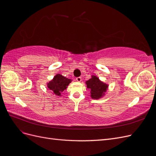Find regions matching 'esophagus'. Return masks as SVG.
Returning <instances> with one entry per match:
<instances>
[{"label":"esophagus","instance_id":"34e87169","mask_svg":"<svg viewBox=\"0 0 156 156\" xmlns=\"http://www.w3.org/2000/svg\"><path fill=\"white\" fill-rule=\"evenodd\" d=\"M81 80H82V79H81V77H78L76 78V81H78V82H81Z\"/></svg>","mask_w":156,"mask_h":156}]
</instances>
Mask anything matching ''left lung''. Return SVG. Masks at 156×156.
Returning a JSON list of instances; mask_svg holds the SVG:
<instances>
[{"label": "left lung", "mask_w": 156, "mask_h": 156, "mask_svg": "<svg viewBox=\"0 0 156 156\" xmlns=\"http://www.w3.org/2000/svg\"><path fill=\"white\" fill-rule=\"evenodd\" d=\"M87 88L90 89L91 97L93 99H99L102 97L106 92L108 85L100 81L97 77L92 76L86 82Z\"/></svg>", "instance_id": "1"}]
</instances>
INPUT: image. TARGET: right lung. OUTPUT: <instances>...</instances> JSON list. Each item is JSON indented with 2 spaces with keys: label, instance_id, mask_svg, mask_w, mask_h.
I'll use <instances>...</instances> for the list:
<instances>
[{
  "label": "right lung",
  "instance_id": "obj_1",
  "mask_svg": "<svg viewBox=\"0 0 156 156\" xmlns=\"http://www.w3.org/2000/svg\"><path fill=\"white\" fill-rule=\"evenodd\" d=\"M71 81H72L71 79L65 77L60 74H57L54 77L53 79L48 84V87L55 95L60 96L61 92L66 89Z\"/></svg>",
  "mask_w": 156,
  "mask_h": 156
}]
</instances>
